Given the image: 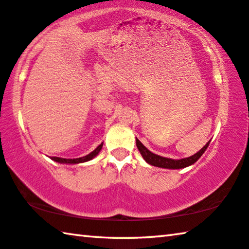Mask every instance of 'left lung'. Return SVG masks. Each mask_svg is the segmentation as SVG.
Masks as SVG:
<instances>
[{"label": "left lung", "instance_id": "left-lung-1", "mask_svg": "<svg viewBox=\"0 0 249 249\" xmlns=\"http://www.w3.org/2000/svg\"><path fill=\"white\" fill-rule=\"evenodd\" d=\"M209 144L210 142H206L205 146H203V148H201L196 154L190 156V157L182 158V159H171V158H166V157H162V156L151 153L150 150L147 149L146 147L136 138V146L138 150H140L141 155L142 156V158L145 159V161L151 166L165 168V169H182V168L193 165V163L196 162L197 159L204 154V151L206 150V148H208Z\"/></svg>", "mask_w": 249, "mask_h": 249}]
</instances>
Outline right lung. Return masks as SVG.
<instances>
[{
  "instance_id": "obj_1",
  "label": "right lung",
  "mask_w": 249,
  "mask_h": 249,
  "mask_svg": "<svg viewBox=\"0 0 249 249\" xmlns=\"http://www.w3.org/2000/svg\"><path fill=\"white\" fill-rule=\"evenodd\" d=\"M103 147V142H101V145H99L96 148L90 153L89 155L87 156H83V157H80V158H74V159H66V158H59V157H53L52 159L53 161L59 162V163H67V165H75V163H82V162H87L89 161V160L93 159L95 156H98L99 153L102 149Z\"/></svg>"
}]
</instances>
